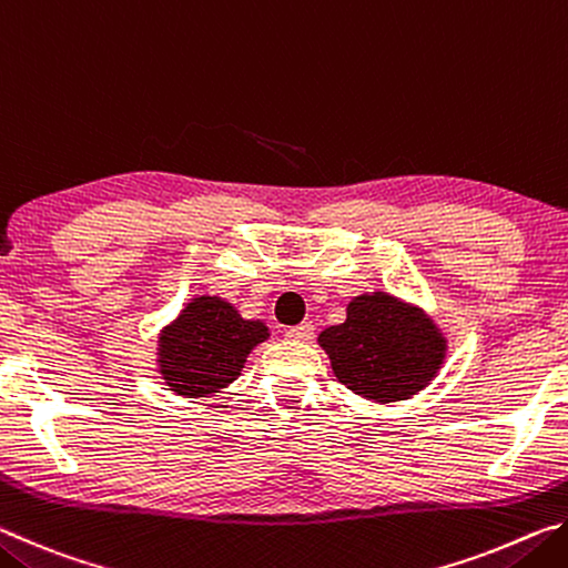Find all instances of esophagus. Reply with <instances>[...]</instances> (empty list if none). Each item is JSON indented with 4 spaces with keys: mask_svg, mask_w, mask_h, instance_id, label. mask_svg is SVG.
Wrapping results in <instances>:
<instances>
[{
    "mask_svg": "<svg viewBox=\"0 0 568 568\" xmlns=\"http://www.w3.org/2000/svg\"><path fill=\"white\" fill-rule=\"evenodd\" d=\"M313 335H315V328H313V323H307V321L285 331V338H291V341H311Z\"/></svg>",
    "mask_w": 568,
    "mask_h": 568,
    "instance_id": "obj_1",
    "label": "esophagus"
}]
</instances>
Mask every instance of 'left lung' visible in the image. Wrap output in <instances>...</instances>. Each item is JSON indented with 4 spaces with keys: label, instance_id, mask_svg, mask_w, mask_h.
<instances>
[{
    "label": "left lung",
    "instance_id": "8db88e82",
    "mask_svg": "<svg viewBox=\"0 0 568 568\" xmlns=\"http://www.w3.org/2000/svg\"><path fill=\"white\" fill-rule=\"evenodd\" d=\"M318 341L345 388L386 403L428 386L446 345L426 315L386 293L355 297L345 323L325 328Z\"/></svg>",
    "mask_w": 568,
    "mask_h": 568
}]
</instances>
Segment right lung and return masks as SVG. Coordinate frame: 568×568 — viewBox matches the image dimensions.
<instances>
[{
  "instance_id": "add662e5",
  "label": "right lung",
  "mask_w": 568,
  "mask_h": 568,
  "mask_svg": "<svg viewBox=\"0 0 568 568\" xmlns=\"http://www.w3.org/2000/svg\"><path fill=\"white\" fill-rule=\"evenodd\" d=\"M265 338L261 321L240 318L220 297H195L162 335V376L178 396H207L233 383L247 353Z\"/></svg>"
}]
</instances>
